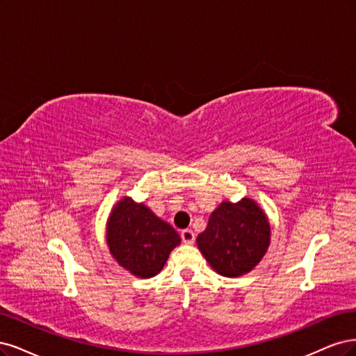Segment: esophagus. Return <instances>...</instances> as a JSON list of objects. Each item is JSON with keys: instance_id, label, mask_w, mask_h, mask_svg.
Instances as JSON below:
<instances>
[{"instance_id": "obj_1", "label": "esophagus", "mask_w": 356, "mask_h": 356, "mask_svg": "<svg viewBox=\"0 0 356 356\" xmlns=\"http://www.w3.org/2000/svg\"><path fill=\"white\" fill-rule=\"evenodd\" d=\"M180 236H181V241H183V243H185V244H193L195 234H193L192 229H183Z\"/></svg>"}]
</instances>
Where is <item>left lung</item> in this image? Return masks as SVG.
I'll use <instances>...</instances> for the list:
<instances>
[{
	"label": "left lung",
	"instance_id": "8db88e82",
	"mask_svg": "<svg viewBox=\"0 0 356 356\" xmlns=\"http://www.w3.org/2000/svg\"><path fill=\"white\" fill-rule=\"evenodd\" d=\"M270 243L268 217L256 201H223L197 236L198 248L209 265L223 277H241L253 270Z\"/></svg>",
	"mask_w": 356,
	"mask_h": 356
}]
</instances>
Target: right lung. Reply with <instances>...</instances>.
<instances>
[{
	"mask_svg": "<svg viewBox=\"0 0 356 356\" xmlns=\"http://www.w3.org/2000/svg\"><path fill=\"white\" fill-rule=\"evenodd\" d=\"M106 241L120 266L134 277L151 278L161 272L171 251L180 244V236L143 202L124 197L108 219Z\"/></svg>",
	"mask_w": 356,
	"mask_h": 356,
	"instance_id": "obj_1",
	"label": "right lung"
}]
</instances>
